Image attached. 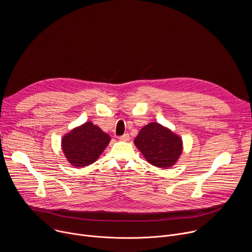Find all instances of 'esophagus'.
Masks as SVG:
<instances>
[{
    "label": "esophagus",
    "instance_id": "34e87169",
    "mask_svg": "<svg viewBox=\"0 0 252 252\" xmlns=\"http://www.w3.org/2000/svg\"><path fill=\"white\" fill-rule=\"evenodd\" d=\"M119 138H120L122 141H128V140H129V134H128V133H125L124 135H121Z\"/></svg>",
    "mask_w": 252,
    "mask_h": 252
}]
</instances>
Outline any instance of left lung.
<instances>
[{
	"label": "left lung",
	"instance_id": "left-lung-1",
	"mask_svg": "<svg viewBox=\"0 0 252 252\" xmlns=\"http://www.w3.org/2000/svg\"><path fill=\"white\" fill-rule=\"evenodd\" d=\"M133 143L149 163L163 169L173 166L184 152L182 136L158 123L142 126Z\"/></svg>",
	"mask_w": 252,
	"mask_h": 252
}]
</instances>
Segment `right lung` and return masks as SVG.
<instances>
[{
    "label": "right lung",
    "instance_id": "1",
    "mask_svg": "<svg viewBox=\"0 0 252 252\" xmlns=\"http://www.w3.org/2000/svg\"><path fill=\"white\" fill-rule=\"evenodd\" d=\"M110 141V134L92 122H87L63 134L61 147L68 163L85 167L100 157Z\"/></svg>",
    "mask_w": 252,
    "mask_h": 252
}]
</instances>
